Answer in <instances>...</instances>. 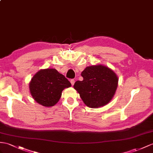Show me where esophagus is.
Returning <instances> with one entry per match:
<instances>
[{"instance_id":"1","label":"esophagus","mask_w":153,"mask_h":153,"mask_svg":"<svg viewBox=\"0 0 153 153\" xmlns=\"http://www.w3.org/2000/svg\"><path fill=\"white\" fill-rule=\"evenodd\" d=\"M70 82H71V83L72 85H74V82H75V81H74V79H71V80H70Z\"/></svg>"}]
</instances>
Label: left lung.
<instances>
[{"label": "left lung", "instance_id": "left-lung-1", "mask_svg": "<svg viewBox=\"0 0 153 153\" xmlns=\"http://www.w3.org/2000/svg\"><path fill=\"white\" fill-rule=\"evenodd\" d=\"M81 75L83 80L76 81L73 87L85 105L99 108L110 101L118 84V78L112 70L102 65H92L87 67Z\"/></svg>", "mask_w": 153, "mask_h": 153}]
</instances>
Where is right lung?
Masks as SVG:
<instances>
[{
	"instance_id": "right-lung-1",
	"label": "right lung",
	"mask_w": 153,
	"mask_h": 153,
	"mask_svg": "<svg viewBox=\"0 0 153 153\" xmlns=\"http://www.w3.org/2000/svg\"><path fill=\"white\" fill-rule=\"evenodd\" d=\"M68 79L55 69L40 70L30 82V91L36 102L44 106L56 105L64 88L70 87Z\"/></svg>"
}]
</instances>
